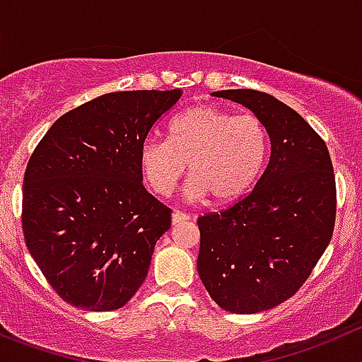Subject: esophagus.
<instances>
[{
    "instance_id": "1",
    "label": "esophagus",
    "mask_w": 362,
    "mask_h": 362,
    "mask_svg": "<svg viewBox=\"0 0 362 362\" xmlns=\"http://www.w3.org/2000/svg\"><path fill=\"white\" fill-rule=\"evenodd\" d=\"M187 220H190V215H187V213H181V211L172 213V222H174V223L187 222Z\"/></svg>"
}]
</instances>
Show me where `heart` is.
<instances>
[{
    "label": "heart",
    "instance_id": "heart-1",
    "mask_svg": "<svg viewBox=\"0 0 362 362\" xmlns=\"http://www.w3.org/2000/svg\"><path fill=\"white\" fill-rule=\"evenodd\" d=\"M267 154V129L256 115H233L204 103L172 120L168 140L147 139L140 146L139 165L147 187L161 197L174 192L190 167L188 201L211 194L215 201L229 202L252 187Z\"/></svg>",
    "mask_w": 362,
    "mask_h": 362
}]
</instances>
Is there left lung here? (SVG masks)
<instances>
[{"label": "left lung", "mask_w": 362, "mask_h": 362, "mask_svg": "<svg viewBox=\"0 0 362 362\" xmlns=\"http://www.w3.org/2000/svg\"><path fill=\"white\" fill-rule=\"evenodd\" d=\"M249 108L270 139L256 187L236 204L197 220V270L209 297L238 315L293 297L332 238L336 179L325 142L288 105L264 92H213Z\"/></svg>", "instance_id": "left-lung-1"}]
</instances>
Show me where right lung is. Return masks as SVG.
Segmentation results:
<instances>
[{
    "label": "right lung",
    "mask_w": 362,
    "mask_h": 362,
    "mask_svg": "<svg viewBox=\"0 0 362 362\" xmlns=\"http://www.w3.org/2000/svg\"><path fill=\"white\" fill-rule=\"evenodd\" d=\"M181 95H99L62 115L33 151L23 181L24 242L71 305L113 311L146 281L172 211L142 185L139 153Z\"/></svg>",
    "instance_id": "add662e5"
}]
</instances>
